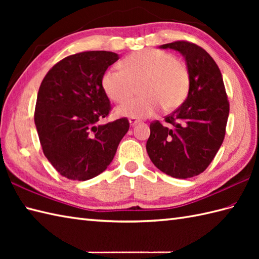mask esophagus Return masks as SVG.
Returning a JSON list of instances; mask_svg holds the SVG:
<instances>
[{"mask_svg":"<svg viewBox=\"0 0 259 259\" xmlns=\"http://www.w3.org/2000/svg\"><path fill=\"white\" fill-rule=\"evenodd\" d=\"M139 122H140V120L137 119V118H130V119H129V123H130L131 126L138 124Z\"/></svg>","mask_w":259,"mask_h":259,"instance_id":"esophagus-1","label":"esophagus"}]
</instances>
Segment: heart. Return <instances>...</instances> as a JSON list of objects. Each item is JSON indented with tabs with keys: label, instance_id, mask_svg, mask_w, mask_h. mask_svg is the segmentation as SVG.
I'll use <instances>...</instances> for the list:
<instances>
[{
	"label": "heart",
	"instance_id": "heart-1",
	"mask_svg": "<svg viewBox=\"0 0 259 259\" xmlns=\"http://www.w3.org/2000/svg\"><path fill=\"white\" fill-rule=\"evenodd\" d=\"M102 89L113 102L129 99L139 85L141 97L115 109V114L126 118H147L159 109L178 108L189 91V74L172 54L159 50H144L126 57L122 69L110 68L101 80Z\"/></svg>",
	"mask_w": 259,
	"mask_h": 259
}]
</instances>
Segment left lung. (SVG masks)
<instances>
[{"mask_svg": "<svg viewBox=\"0 0 259 259\" xmlns=\"http://www.w3.org/2000/svg\"><path fill=\"white\" fill-rule=\"evenodd\" d=\"M185 58L189 91L181 106L164 120L150 124L146 149L163 174L186 179L201 174L221 148L229 114L223 76L213 59L194 43L177 41L159 47Z\"/></svg>", "mask_w": 259, "mask_h": 259, "instance_id": "8db88e82", "label": "left lung"}]
</instances>
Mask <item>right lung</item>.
Segmentation results:
<instances>
[{
	"label": "right lung",
	"mask_w": 259,
	"mask_h": 259,
	"mask_svg": "<svg viewBox=\"0 0 259 259\" xmlns=\"http://www.w3.org/2000/svg\"><path fill=\"white\" fill-rule=\"evenodd\" d=\"M118 60L108 51L76 53L54 65L42 81L36 131L45 156L65 178L84 181L103 172L128 133L125 118L98 123L111 109L102 76Z\"/></svg>",
	"instance_id": "obj_1"
}]
</instances>
